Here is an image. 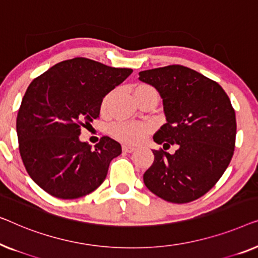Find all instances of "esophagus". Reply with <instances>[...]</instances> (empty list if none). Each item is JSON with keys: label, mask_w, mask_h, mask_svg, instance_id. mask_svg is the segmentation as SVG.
Wrapping results in <instances>:
<instances>
[{"label": "esophagus", "mask_w": 258, "mask_h": 258, "mask_svg": "<svg viewBox=\"0 0 258 258\" xmlns=\"http://www.w3.org/2000/svg\"><path fill=\"white\" fill-rule=\"evenodd\" d=\"M136 150V147L133 146H130V145H122V152H125V153H132V152Z\"/></svg>", "instance_id": "34e87169"}]
</instances>
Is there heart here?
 I'll return each instance as SVG.
<instances>
[{"label":"heart","instance_id":"1","mask_svg":"<svg viewBox=\"0 0 258 258\" xmlns=\"http://www.w3.org/2000/svg\"><path fill=\"white\" fill-rule=\"evenodd\" d=\"M139 88H148V86H139ZM111 96H107L103 101V107L106 106ZM111 132L118 140L128 144H137L146 137L148 127L144 124H136V122H117L112 126Z\"/></svg>","mask_w":258,"mask_h":258}]
</instances>
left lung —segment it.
<instances>
[{
	"mask_svg": "<svg viewBox=\"0 0 258 258\" xmlns=\"http://www.w3.org/2000/svg\"><path fill=\"white\" fill-rule=\"evenodd\" d=\"M164 105L166 124L154 134L157 144L174 155L153 150L154 161L144 174L152 193L173 203L197 200L215 186L233 158L236 118L229 97L216 82L182 65L139 72Z\"/></svg>",
	"mask_w": 258,
	"mask_h": 258,
	"instance_id": "obj_1",
	"label": "left lung"
}]
</instances>
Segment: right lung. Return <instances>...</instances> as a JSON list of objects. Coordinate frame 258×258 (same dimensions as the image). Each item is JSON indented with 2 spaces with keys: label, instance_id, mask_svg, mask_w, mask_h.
Listing matches in <instances>:
<instances>
[{
  "label": "right lung",
  "instance_id": "obj_1",
  "mask_svg": "<svg viewBox=\"0 0 258 258\" xmlns=\"http://www.w3.org/2000/svg\"><path fill=\"white\" fill-rule=\"evenodd\" d=\"M89 58L57 63L29 85L16 120L22 161L35 183L64 200L85 197L107 175L121 146L103 137L94 148L79 140L99 117L104 97L132 74Z\"/></svg>",
  "mask_w": 258,
  "mask_h": 258
}]
</instances>
